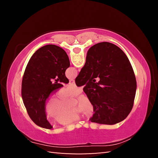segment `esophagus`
Wrapping results in <instances>:
<instances>
[{"instance_id":"obj_1","label":"esophagus","mask_w":158,"mask_h":158,"mask_svg":"<svg viewBox=\"0 0 158 158\" xmlns=\"http://www.w3.org/2000/svg\"><path fill=\"white\" fill-rule=\"evenodd\" d=\"M69 84L74 85V84H75V81H74V79H71V80H69Z\"/></svg>"}]
</instances>
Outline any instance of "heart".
I'll return each mask as SVG.
<instances>
[{
    "label": "heart",
    "mask_w": 158,
    "mask_h": 158,
    "mask_svg": "<svg viewBox=\"0 0 158 158\" xmlns=\"http://www.w3.org/2000/svg\"><path fill=\"white\" fill-rule=\"evenodd\" d=\"M82 92V88L76 85H69L61 89L56 95H53L48 99L44 106L47 116L53 118L55 123L66 125L77 121L82 118L81 112L87 115H92L95 111L94 104L87 95L82 94L78 98L77 107L71 109L69 98L76 97Z\"/></svg>",
    "instance_id": "obj_1"
}]
</instances>
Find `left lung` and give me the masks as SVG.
<instances>
[{"instance_id": "left-lung-1", "label": "left lung", "mask_w": 158, "mask_h": 158, "mask_svg": "<svg viewBox=\"0 0 158 158\" xmlns=\"http://www.w3.org/2000/svg\"><path fill=\"white\" fill-rule=\"evenodd\" d=\"M69 65L66 52L53 44L40 48L28 61L21 84V97L29 117L39 127L52 128L47 120L45 102L51 93L63 86L58 81L69 83L65 73ZM52 79H55L54 83Z\"/></svg>"}]
</instances>
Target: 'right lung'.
<instances>
[{
  "mask_svg": "<svg viewBox=\"0 0 158 158\" xmlns=\"http://www.w3.org/2000/svg\"><path fill=\"white\" fill-rule=\"evenodd\" d=\"M75 83L84 85L83 90L94 104L90 122L114 125L132 110L137 81L129 59L116 45L104 42L90 47Z\"/></svg>",
  "mask_w": 158,
  "mask_h": 158,
  "instance_id": "right-lung-1",
  "label": "right lung"
}]
</instances>
